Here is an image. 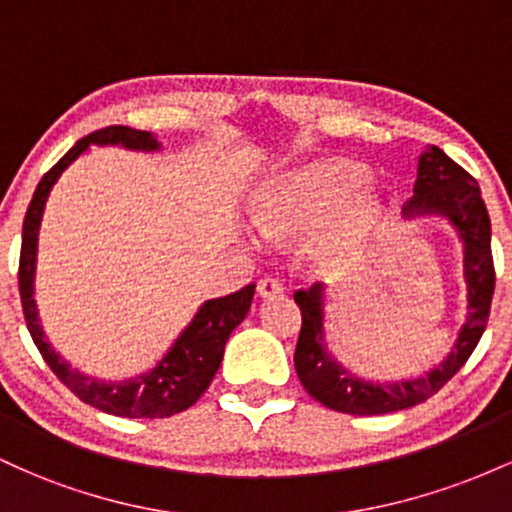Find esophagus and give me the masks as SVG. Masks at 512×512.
Here are the masks:
<instances>
[{"label": "esophagus", "instance_id": "esophagus-1", "mask_svg": "<svg viewBox=\"0 0 512 512\" xmlns=\"http://www.w3.org/2000/svg\"><path fill=\"white\" fill-rule=\"evenodd\" d=\"M257 293H260L262 298H276L284 293V284H281L279 276H262V279L257 281Z\"/></svg>", "mask_w": 512, "mask_h": 512}]
</instances>
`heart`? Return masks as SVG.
Instances as JSON below:
<instances>
[{
	"label": "heart",
	"mask_w": 512,
	"mask_h": 512,
	"mask_svg": "<svg viewBox=\"0 0 512 512\" xmlns=\"http://www.w3.org/2000/svg\"><path fill=\"white\" fill-rule=\"evenodd\" d=\"M363 180V168L342 158H322L284 175L257 197L255 219L269 233H291L332 210L315 236L322 255L356 250L380 219V197Z\"/></svg>",
	"instance_id": "1"
}]
</instances>
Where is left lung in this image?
I'll use <instances>...</instances> for the list:
<instances>
[{"label":"left lung","instance_id":"1","mask_svg":"<svg viewBox=\"0 0 512 512\" xmlns=\"http://www.w3.org/2000/svg\"><path fill=\"white\" fill-rule=\"evenodd\" d=\"M424 211L448 216L464 240V279H467L469 313L455 349L426 378L395 385L366 383V380L354 378L325 351L320 286H313L310 291H296L293 298L301 308L303 325L293 363H296V373L308 395L325 407L356 416L409 409L436 395L477 349L486 322H489L493 286H496V269H493L491 255V219L484 199H481L477 180L460 163L443 154L438 146L428 149L419 158L414 197H409L407 207H404L407 216L424 214Z\"/></svg>","mask_w":512,"mask_h":512}]
</instances>
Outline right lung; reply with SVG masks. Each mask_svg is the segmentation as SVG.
<instances>
[{"label":"right lung","instance_id":"right-lung-1","mask_svg":"<svg viewBox=\"0 0 512 512\" xmlns=\"http://www.w3.org/2000/svg\"><path fill=\"white\" fill-rule=\"evenodd\" d=\"M88 144H122L127 149H158V142L151 132L144 129H132L122 125H110L96 129L88 137L79 139L72 149L64 154L60 161L52 166L43 180L35 187L31 204H28L26 219H23L21 236V260H19V291L23 317L31 332L40 356L45 358L52 373L67 385L81 402L105 411V414L127 416V419H166V416L180 414L190 409L199 397L204 395L216 370L221 366L223 346L231 332L248 315L252 296H255V284H248L231 296L214 298L199 308L195 320L187 325L180 334L173 349L163 356V361L151 370V373L139 375L137 380L127 383H103V380L88 378L79 370L69 366L64 358L52 351L45 342L43 330L38 322V310L33 301V274H35V250H38V228L43 219L45 199H48L52 185L62 175V170L74 161L76 156L84 154Z\"/></svg>","mask_w":512,"mask_h":512}]
</instances>
